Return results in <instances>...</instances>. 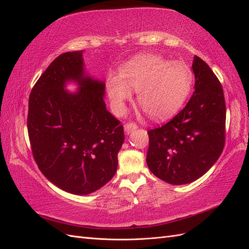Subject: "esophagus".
<instances>
[{
  "mask_svg": "<svg viewBox=\"0 0 249 249\" xmlns=\"http://www.w3.org/2000/svg\"><path fill=\"white\" fill-rule=\"evenodd\" d=\"M137 129V124L135 123H127L124 124V131L126 134H131L133 131Z\"/></svg>",
  "mask_w": 249,
  "mask_h": 249,
  "instance_id": "34e87169",
  "label": "esophagus"
}]
</instances>
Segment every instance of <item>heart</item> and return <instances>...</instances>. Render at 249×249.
Here are the masks:
<instances>
[{
    "mask_svg": "<svg viewBox=\"0 0 249 249\" xmlns=\"http://www.w3.org/2000/svg\"><path fill=\"white\" fill-rule=\"evenodd\" d=\"M193 72L182 61L157 55H140L107 80V93L116 114L125 110V102L137 92L141 108L153 119L173 116L184 106L193 85Z\"/></svg>",
    "mask_w": 249,
    "mask_h": 249,
    "instance_id": "obj_1",
    "label": "heart"
}]
</instances>
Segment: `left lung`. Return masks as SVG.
Masks as SVG:
<instances>
[{"instance_id":"8db88e82","label":"left lung","mask_w":249,"mask_h":249,"mask_svg":"<svg viewBox=\"0 0 249 249\" xmlns=\"http://www.w3.org/2000/svg\"><path fill=\"white\" fill-rule=\"evenodd\" d=\"M194 92L170 122L147 131L149 170L171 185L192 183L213 166L225 143L222 86L210 66L194 56Z\"/></svg>"}]
</instances>
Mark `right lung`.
I'll return each instance as SVG.
<instances>
[{
    "label": "right lung",
    "mask_w": 249,
    "mask_h": 249,
    "mask_svg": "<svg viewBox=\"0 0 249 249\" xmlns=\"http://www.w3.org/2000/svg\"><path fill=\"white\" fill-rule=\"evenodd\" d=\"M83 51L58 56L29 97L28 134L34 160L50 182L71 194L99 190L114 177L124 127L106 109L105 83L87 76ZM79 89L70 93L67 81Z\"/></svg>",
    "instance_id": "1"
}]
</instances>
